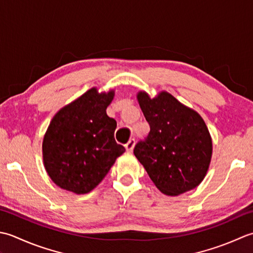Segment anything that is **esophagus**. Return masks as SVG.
<instances>
[{"mask_svg": "<svg viewBox=\"0 0 253 253\" xmlns=\"http://www.w3.org/2000/svg\"><path fill=\"white\" fill-rule=\"evenodd\" d=\"M134 146H135V140H134V138H131V140L126 144V152H127V153H132Z\"/></svg>", "mask_w": 253, "mask_h": 253, "instance_id": "esophagus-1", "label": "esophagus"}]
</instances>
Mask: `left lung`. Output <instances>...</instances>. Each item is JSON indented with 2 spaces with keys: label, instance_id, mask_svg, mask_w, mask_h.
<instances>
[{
  "label": "left lung",
  "instance_id": "left-lung-1",
  "mask_svg": "<svg viewBox=\"0 0 253 253\" xmlns=\"http://www.w3.org/2000/svg\"><path fill=\"white\" fill-rule=\"evenodd\" d=\"M137 100L151 131L134 147V155L149 178L170 197L197 188L208 172L213 152L202 117L167 91L155 98L138 91Z\"/></svg>",
  "mask_w": 253,
  "mask_h": 253
}]
</instances>
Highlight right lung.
I'll return each mask as SVG.
<instances>
[{
  "instance_id": "right-lung-1",
  "label": "right lung",
  "mask_w": 253,
  "mask_h": 253,
  "mask_svg": "<svg viewBox=\"0 0 253 253\" xmlns=\"http://www.w3.org/2000/svg\"><path fill=\"white\" fill-rule=\"evenodd\" d=\"M113 96L115 90L99 94L92 87L51 120L42 142L43 165L61 189L90 192L126 152L115 140L117 122L106 112Z\"/></svg>"
}]
</instances>
